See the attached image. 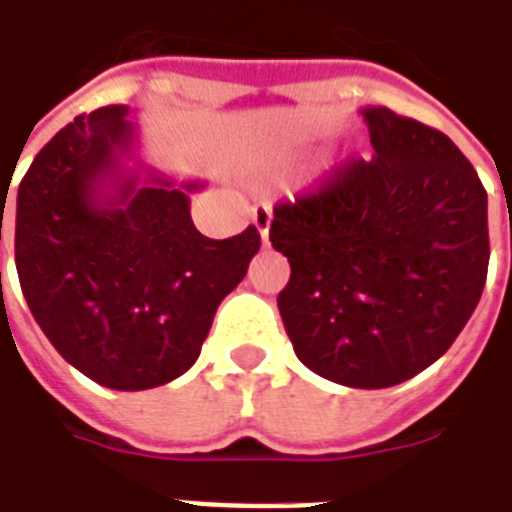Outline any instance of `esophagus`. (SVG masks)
I'll list each match as a JSON object with an SVG mask.
<instances>
[{
  "instance_id": "obj_1",
  "label": "esophagus",
  "mask_w": 512,
  "mask_h": 512,
  "mask_svg": "<svg viewBox=\"0 0 512 512\" xmlns=\"http://www.w3.org/2000/svg\"><path fill=\"white\" fill-rule=\"evenodd\" d=\"M271 219H274V211L268 203H257L255 214H252V222H255L257 233L263 238V244H268V230H271Z\"/></svg>"
}]
</instances>
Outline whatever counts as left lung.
Returning a JSON list of instances; mask_svg holds the SVG:
<instances>
[{
  "mask_svg": "<svg viewBox=\"0 0 512 512\" xmlns=\"http://www.w3.org/2000/svg\"><path fill=\"white\" fill-rule=\"evenodd\" d=\"M374 157L276 206L290 260L279 314L304 366L347 388H391L442 358L488 274V195L448 135L363 108Z\"/></svg>",
  "mask_w": 512,
  "mask_h": 512,
  "instance_id": "1",
  "label": "left lung"
}]
</instances>
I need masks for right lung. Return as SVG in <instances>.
<instances>
[{"label": "right lung", "instance_id": "obj_1", "mask_svg": "<svg viewBox=\"0 0 512 512\" xmlns=\"http://www.w3.org/2000/svg\"><path fill=\"white\" fill-rule=\"evenodd\" d=\"M135 140L127 105L78 116L34 157L15 200L32 317L64 361L113 391L187 372L260 249L255 225L225 241L198 233L189 192L203 184L127 168Z\"/></svg>", "mask_w": 512, "mask_h": 512}]
</instances>
